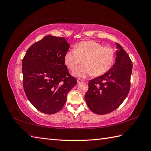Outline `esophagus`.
Segmentation results:
<instances>
[{
	"mask_svg": "<svg viewBox=\"0 0 151 151\" xmlns=\"http://www.w3.org/2000/svg\"><path fill=\"white\" fill-rule=\"evenodd\" d=\"M82 82H83V79H77V83H82Z\"/></svg>",
	"mask_w": 151,
	"mask_h": 151,
	"instance_id": "obj_1",
	"label": "esophagus"
}]
</instances>
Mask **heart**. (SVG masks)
<instances>
[{"label": "heart", "mask_w": 151, "mask_h": 151, "mask_svg": "<svg viewBox=\"0 0 151 151\" xmlns=\"http://www.w3.org/2000/svg\"><path fill=\"white\" fill-rule=\"evenodd\" d=\"M115 60V52L109 47L93 40L81 42L64 55V63L72 71L76 69L83 60V65L73 73L74 76L86 77L91 74L97 77L104 74L112 67Z\"/></svg>", "instance_id": "b5f03b06"}]
</instances>
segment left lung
<instances>
[{"label": "left lung", "instance_id": "obj_1", "mask_svg": "<svg viewBox=\"0 0 151 151\" xmlns=\"http://www.w3.org/2000/svg\"><path fill=\"white\" fill-rule=\"evenodd\" d=\"M116 45L115 63L104 74L89 82L85 94L88 106L98 115H104L118 108L130 91L132 60L121 45Z\"/></svg>", "mask_w": 151, "mask_h": 151}]
</instances>
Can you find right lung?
<instances>
[{"label":"right lung","instance_id":"1","mask_svg":"<svg viewBox=\"0 0 151 151\" xmlns=\"http://www.w3.org/2000/svg\"><path fill=\"white\" fill-rule=\"evenodd\" d=\"M69 47L63 37L48 35L32 45L22 59L25 94L43 113L52 115L62 109L68 93L77 84L64 63Z\"/></svg>","mask_w":151,"mask_h":151}]
</instances>
